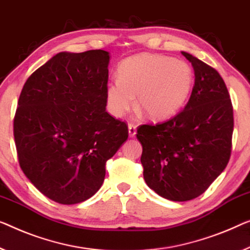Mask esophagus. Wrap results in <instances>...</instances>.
Wrapping results in <instances>:
<instances>
[{
  "mask_svg": "<svg viewBox=\"0 0 250 250\" xmlns=\"http://www.w3.org/2000/svg\"><path fill=\"white\" fill-rule=\"evenodd\" d=\"M128 130H129V137H135L137 133V126L133 124L128 125Z\"/></svg>",
  "mask_w": 250,
  "mask_h": 250,
  "instance_id": "obj_1",
  "label": "esophagus"
}]
</instances>
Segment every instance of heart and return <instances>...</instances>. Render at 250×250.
I'll list each match as a JSON object with an SVG mask.
<instances>
[{"label":"heart","mask_w":250,"mask_h":250,"mask_svg":"<svg viewBox=\"0 0 250 250\" xmlns=\"http://www.w3.org/2000/svg\"><path fill=\"white\" fill-rule=\"evenodd\" d=\"M194 84L188 62L163 55L141 54L125 59L118 68V81L105 86L106 106L121 118L137 106L147 118L172 117L188 101Z\"/></svg>","instance_id":"obj_1"}]
</instances>
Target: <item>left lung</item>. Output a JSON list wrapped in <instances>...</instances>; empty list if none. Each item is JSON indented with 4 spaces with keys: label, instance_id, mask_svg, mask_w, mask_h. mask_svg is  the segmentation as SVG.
<instances>
[{
    "label": "left lung",
    "instance_id": "left-lung-1",
    "mask_svg": "<svg viewBox=\"0 0 250 250\" xmlns=\"http://www.w3.org/2000/svg\"><path fill=\"white\" fill-rule=\"evenodd\" d=\"M194 69V86L184 110L165 122L143 125L141 164L147 185L158 195L183 202L208 189L231 155L233 109L217 70L182 51Z\"/></svg>",
    "mask_w": 250,
    "mask_h": 250
}]
</instances>
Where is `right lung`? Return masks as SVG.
<instances>
[{
	"instance_id": "obj_1",
	"label": "right lung",
	"mask_w": 250,
	"mask_h": 250,
	"mask_svg": "<svg viewBox=\"0 0 250 250\" xmlns=\"http://www.w3.org/2000/svg\"><path fill=\"white\" fill-rule=\"evenodd\" d=\"M110 55L59 53L22 88L13 133L19 164L50 200L76 204L101 188L105 164L128 139L125 122L105 111Z\"/></svg>"
}]
</instances>
